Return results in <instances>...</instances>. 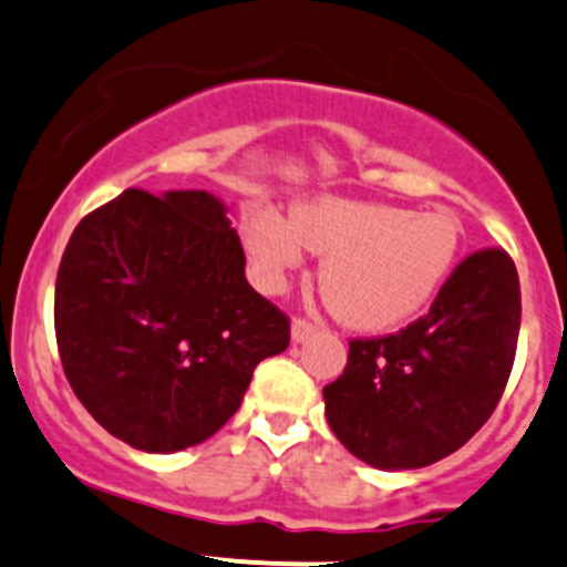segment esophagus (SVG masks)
Returning a JSON list of instances; mask_svg holds the SVG:
<instances>
[{
  "instance_id": "esophagus-1",
  "label": "esophagus",
  "mask_w": 567,
  "mask_h": 567,
  "mask_svg": "<svg viewBox=\"0 0 567 567\" xmlns=\"http://www.w3.org/2000/svg\"><path fill=\"white\" fill-rule=\"evenodd\" d=\"M318 326L312 323V320L307 318H293V342H303V339L309 337V333H315Z\"/></svg>"
}]
</instances>
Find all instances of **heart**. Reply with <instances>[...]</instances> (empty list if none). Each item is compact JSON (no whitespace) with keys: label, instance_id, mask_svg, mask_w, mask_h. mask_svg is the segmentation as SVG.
Returning a JSON list of instances; mask_svg holds the SVG:
<instances>
[{"label":"heart","instance_id":"heart-1","mask_svg":"<svg viewBox=\"0 0 567 567\" xmlns=\"http://www.w3.org/2000/svg\"><path fill=\"white\" fill-rule=\"evenodd\" d=\"M241 238L260 288H282L307 247L326 255L320 293L331 312L355 329H389L419 312L449 279L462 230L445 212L318 198L296 206L290 223L271 206L249 208Z\"/></svg>","mask_w":567,"mask_h":567}]
</instances>
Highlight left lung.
Segmentation results:
<instances>
[{
    "label": "left lung",
    "instance_id": "left-lung-1",
    "mask_svg": "<svg viewBox=\"0 0 567 567\" xmlns=\"http://www.w3.org/2000/svg\"><path fill=\"white\" fill-rule=\"evenodd\" d=\"M522 290L503 247L467 255L424 318L350 339L323 389L339 443L380 470H415L462 449L497 408L516 359Z\"/></svg>",
    "mask_w": 567,
    "mask_h": 567
}]
</instances>
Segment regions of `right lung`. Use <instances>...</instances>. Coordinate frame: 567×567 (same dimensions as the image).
<instances>
[{
  "label": "right lung",
  "instance_id": "obj_1",
  "mask_svg": "<svg viewBox=\"0 0 567 567\" xmlns=\"http://www.w3.org/2000/svg\"><path fill=\"white\" fill-rule=\"evenodd\" d=\"M225 206L206 189H124L81 219L56 274L70 389L113 437L174 454L228 424L255 367L290 344L255 293Z\"/></svg>",
  "mask_w": 567,
  "mask_h": 567
}]
</instances>
